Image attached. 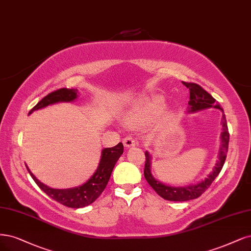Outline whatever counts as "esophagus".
I'll return each mask as SVG.
<instances>
[{"mask_svg": "<svg viewBox=\"0 0 251 251\" xmlns=\"http://www.w3.org/2000/svg\"><path fill=\"white\" fill-rule=\"evenodd\" d=\"M123 142H124L126 148H127V149H131V148H133V146H135V145L137 144V142L135 141V139H134V138H133L132 136L126 137Z\"/></svg>", "mask_w": 251, "mask_h": 251, "instance_id": "34e87169", "label": "esophagus"}]
</instances>
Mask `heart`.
I'll list each match as a JSON object with an SVG mask.
<instances>
[{"mask_svg":"<svg viewBox=\"0 0 251 251\" xmlns=\"http://www.w3.org/2000/svg\"><path fill=\"white\" fill-rule=\"evenodd\" d=\"M164 100L160 97H153L139 101L124 114V120L129 126L149 123L163 109Z\"/></svg>","mask_w":251,"mask_h":251,"instance_id":"heart-1","label":"heart"}]
</instances>
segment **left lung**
I'll list each match as a JSON object with an SVG mask.
<instances>
[{"instance_id":"8db88e82","label":"left lung","mask_w":251,"mask_h":251,"mask_svg":"<svg viewBox=\"0 0 251 251\" xmlns=\"http://www.w3.org/2000/svg\"><path fill=\"white\" fill-rule=\"evenodd\" d=\"M183 84L190 90V100L188 102V113H196L205 109L215 108L219 109L223 112V109L216 100L211 96L210 93L206 92L200 85L195 83H186ZM222 132H221V145L218 153V160L216 162V165L211 172L204 179H201L196 184L184 186V187H175L163 184L162 181L155 179L151 174V155L146 151H145V166H144V176L148 180L150 186L157 192L162 198L170 201H187L195 200L200 197L206 189H208L214 179L217 177L220 171L224 165V162L226 159V153L228 150V141H229V133L227 128V123L226 115H222Z\"/></svg>"}]
</instances>
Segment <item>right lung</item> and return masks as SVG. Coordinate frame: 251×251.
<instances>
[{
	"instance_id": "1",
	"label": "right lung",
	"mask_w": 251,
	"mask_h": 251,
	"mask_svg": "<svg viewBox=\"0 0 251 251\" xmlns=\"http://www.w3.org/2000/svg\"><path fill=\"white\" fill-rule=\"evenodd\" d=\"M77 89H67L62 88L56 90L48 94L47 97L43 98L37 105L34 107L30 112L29 115L32 114L34 111L40 110L42 108H46L50 105H54L58 102H71L77 99ZM124 153V144L119 142L117 145L113 148H107L101 151L100 160L99 163V166L96 172L90 176L88 180H86L84 184L68 189H54L45 185L39 179L36 178L29 167H27L30 176L34 179V181L37 184V186L49 195L54 201H58L59 203L64 204L68 208L79 209L85 208L93 201H96L99 196L105 190L108 181L110 179L112 170H113L116 162L120 158V155Z\"/></svg>"
}]
</instances>
